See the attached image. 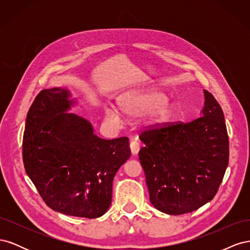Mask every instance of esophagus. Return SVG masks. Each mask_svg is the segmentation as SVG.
Segmentation results:
<instances>
[{
    "mask_svg": "<svg viewBox=\"0 0 250 250\" xmlns=\"http://www.w3.org/2000/svg\"><path fill=\"white\" fill-rule=\"evenodd\" d=\"M130 150H131V153L133 155L138 154L139 151H140V144L137 141H132L130 143Z\"/></svg>",
    "mask_w": 250,
    "mask_h": 250,
    "instance_id": "obj_1",
    "label": "esophagus"
}]
</instances>
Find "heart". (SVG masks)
I'll return each mask as SVG.
<instances>
[{
    "mask_svg": "<svg viewBox=\"0 0 250 250\" xmlns=\"http://www.w3.org/2000/svg\"><path fill=\"white\" fill-rule=\"evenodd\" d=\"M119 109L125 116L135 119L146 116L144 125L149 129H157L167 126L175 117L177 106L168 99V95L158 88L128 90L117 98ZM105 118L119 124L122 115L113 107L105 108Z\"/></svg>",
    "mask_w": 250,
    "mask_h": 250,
    "instance_id": "b5f03b06",
    "label": "heart"
}]
</instances>
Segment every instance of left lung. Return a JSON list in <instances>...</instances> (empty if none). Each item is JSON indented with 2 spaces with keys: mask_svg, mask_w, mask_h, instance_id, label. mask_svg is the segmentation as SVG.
Here are the masks:
<instances>
[{
  "mask_svg": "<svg viewBox=\"0 0 250 250\" xmlns=\"http://www.w3.org/2000/svg\"><path fill=\"white\" fill-rule=\"evenodd\" d=\"M200 118L143 132L139 158L151 203L168 215L196 210L215 197L229 165L224 115L214 96L203 90Z\"/></svg>",
  "mask_w": 250,
  "mask_h": 250,
  "instance_id": "1",
  "label": "left lung"
}]
</instances>
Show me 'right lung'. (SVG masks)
<instances>
[{
    "label": "right lung",
    "mask_w": 250,
    "mask_h": 250,
    "mask_svg": "<svg viewBox=\"0 0 250 250\" xmlns=\"http://www.w3.org/2000/svg\"><path fill=\"white\" fill-rule=\"evenodd\" d=\"M66 87L43 89L30 107L22 140L26 173L42 200L63 215L94 219L106 213L112 181L130 157L129 140L100 139Z\"/></svg>",
    "instance_id": "add662e5"
}]
</instances>
